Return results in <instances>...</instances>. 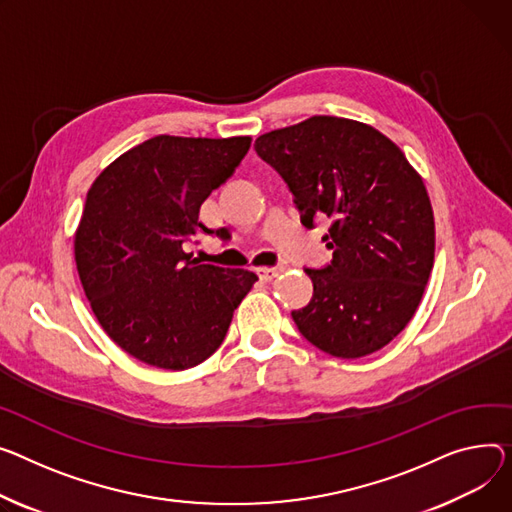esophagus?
<instances>
[{"label":"esophagus","mask_w":512,"mask_h":512,"mask_svg":"<svg viewBox=\"0 0 512 512\" xmlns=\"http://www.w3.org/2000/svg\"><path fill=\"white\" fill-rule=\"evenodd\" d=\"M282 271V267L280 265H276V267H257V276L261 278V280H265V282H269V280H274L278 274Z\"/></svg>","instance_id":"34e87169"}]
</instances>
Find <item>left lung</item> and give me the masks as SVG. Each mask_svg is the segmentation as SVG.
Wrapping results in <instances>:
<instances>
[{"instance_id": "1", "label": "left lung", "mask_w": 512, "mask_h": 512, "mask_svg": "<svg viewBox=\"0 0 512 512\" xmlns=\"http://www.w3.org/2000/svg\"><path fill=\"white\" fill-rule=\"evenodd\" d=\"M257 154L288 183L300 222L333 259L304 269L313 298L292 311L298 331L335 358L385 348L414 317L434 265V214L422 177L374 127L315 115L259 135Z\"/></svg>"}]
</instances>
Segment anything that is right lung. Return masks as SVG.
<instances>
[{
    "mask_svg": "<svg viewBox=\"0 0 512 512\" xmlns=\"http://www.w3.org/2000/svg\"><path fill=\"white\" fill-rule=\"evenodd\" d=\"M251 148L238 138L156 135L96 177L74 238L80 282L92 313L129 356L164 370L210 358L232 313L259 280L249 269L199 263L185 245L199 208Z\"/></svg>",
    "mask_w": 512,
    "mask_h": 512,
    "instance_id": "obj_1",
    "label": "right lung"
}]
</instances>
